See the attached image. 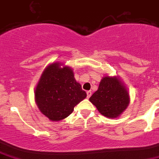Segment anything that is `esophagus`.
<instances>
[{
    "instance_id": "1",
    "label": "esophagus",
    "mask_w": 159,
    "mask_h": 159,
    "mask_svg": "<svg viewBox=\"0 0 159 159\" xmlns=\"http://www.w3.org/2000/svg\"><path fill=\"white\" fill-rule=\"evenodd\" d=\"M86 93H87V98H90V96H91V95H92V92H91V91H88V92H86Z\"/></svg>"
}]
</instances>
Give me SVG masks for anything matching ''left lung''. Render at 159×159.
<instances>
[{"mask_svg": "<svg viewBox=\"0 0 159 159\" xmlns=\"http://www.w3.org/2000/svg\"><path fill=\"white\" fill-rule=\"evenodd\" d=\"M89 101L98 112L108 118H117L127 109L130 96L127 88L117 77L102 78L98 90L90 97Z\"/></svg>", "mask_w": 159, "mask_h": 159, "instance_id": "obj_1", "label": "left lung"}]
</instances>
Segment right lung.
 <instances>
[{"label":"right lung","mask_w":159,"mask_h":159,"mask_svg":"<svg viewBox=\"0 0 159 159\" xmlns=\"http://www.w3.org/2000/svg\"><path fill=\"white\" fill-rule=\"evenodd\" d=\"M59 62L46 67L35 90L39 109L52 121L68 116L77 104L86 98V92L77 82L70 67Z\"/></svg>","instance_id":"right-lung-1"}]
</instances>
